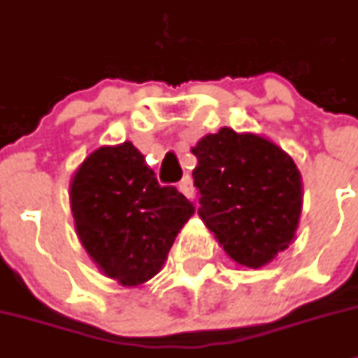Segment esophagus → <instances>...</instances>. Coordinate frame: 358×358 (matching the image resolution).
Segmentation results:
<instances>
[{"label": "esophagus", "mask_w": 358, "mask_h": 358, "mask_svg": "<svg viewBox=\"0 0 358 358\" xmlns=\"http://www.w3.org/2000/svg\"><path fill=\"white\" fill-rule=\"evenodd\" d=\"M179 190L188 197V199H194L195 197V188H194V181H192L190 176L182 177L181 182H179Z\"/></svg>", "instance_id": "34e87169"}]
</instances>
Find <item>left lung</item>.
<instances>
[{
  "label": "left lung",
  "mask_w": 358,
  "mask_h": 358,
  "mask_svg": "<svg viewBox=\"0 0 358 358\" xmlns=\"http://www.w3.org/2000/svg\"><path fill=\"white\" fill-rule=\"evenodd\" d=\"M199 215L224 252L261 268L295 237L302 208L301 173L288 154L264 137L221 128L192 150Z\"/></svg>",
  "instance_id": "1"
}]
</instances>
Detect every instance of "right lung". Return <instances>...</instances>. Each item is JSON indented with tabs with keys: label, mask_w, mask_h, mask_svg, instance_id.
Listing matches in <instances>:
<instances>
[{
	"label": "right lung",
	"mask_w": 358,
	"mask_h": 358,
	"mask_svg": "<svg viewBox=\"0 0 358 358\" xmlns=\"http://www.w3.org/2000/svg\"><path fill=\"white\" fill-rule=\"evenodd\" d=\"M76 230L103 273L137 286L163 268L195 208L176 186H161L130 141L101 146L70 185Z\"/></svg>",
	"instance_id": "right-lung-1"
}]
</instances>
